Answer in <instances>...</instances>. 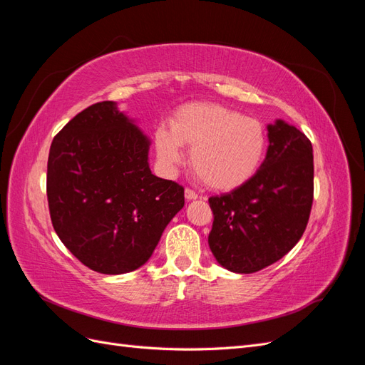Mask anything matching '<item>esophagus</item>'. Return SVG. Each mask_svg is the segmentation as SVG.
Here are the masks:
<instances>
[{
	"label": "esophagus",
	"mask_w": 365,
	"mask_h": 365,
	"mask_svg": "<svg viewBox=\"0 0 365 365\" xmlns=\"http://www.w3.org/2000/svg\"><path fill=\"white\" fill-rule=\"evenodd\" d=\"M185 200H189V201H193V200H196L197 197V193L195 192V190H192V189H185Z\"/></svg>",
	"instance_id": "1"
}]
</instances>
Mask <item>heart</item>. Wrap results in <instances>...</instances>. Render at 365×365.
<instances>
[{
    "mask_svg": "<svg viewBox=\"0 0 365 365\" xmlns=\"http://www.w3.org/2000/svg\"><path fill=\"white\" fill-rule=\"evenodd\" d=\"M170 126H158L153 143L165 170L184 160L190 146L195 173L219 192L239 189L257 173L267 152V130L257 118L219 103H190L175 113Z\"/></svg>",
    "mask_w": 365,
    "mask_h": 365,
    "instance_id": "1",
    "label": "heart"
}]
</instances>
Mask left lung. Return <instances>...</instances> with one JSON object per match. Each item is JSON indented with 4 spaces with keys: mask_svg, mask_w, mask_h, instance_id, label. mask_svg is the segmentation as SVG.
<instances>
[{
    "mask_svg": "<svg viewBox=\"0 0 365 365\" xmlns=\"http://www.w3.org/2000/svg\"><path fill=\"white\" fill-rule=\"evenodd\" d=\"M260 169L239 189L208 197L213 227L208 245L231 272H257L280 260L303 236L314 201L309 138L277 120Z\"/></svg>",
    "mask_w": 365,
    "mask_h": 365,
    "instance_id": "8db88e82",
    "label": "left lung"
}]
</instances>
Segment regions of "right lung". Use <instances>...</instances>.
Wrapping results in <instances>:
<instances>
[{
    "label": "right lung",
    "instance_id": "right-lung-1",
    "mask_svg": "<svg viewBox=\"0 0 365 365\" xmlns=\"http://www.w3.org/2000/svg\"><path fill=\"white\" fill-rule=\"evenodd\" d=\"M149 138L114 102H98L53 138L47 164L51 224L74 257L101 274L145 264L184 207V187L149 169Z\"/></svg>",
    "mask_w": 365,
    "mask_h": 365
}]
</instances>
